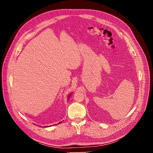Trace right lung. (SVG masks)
<instances>
[{"mask_svg":"<svg viewBox=\"0 0 153 153\" xmlns=\"http://www.w3.org/2000/svg\"><path fill=\"white\" fill-rule=\"evenodd\" d=\"M61 123H62V122H61ZM44 127H45V126H44Z\"/></svg>","mask_w":153,"mask_h":153,"instance_id":"obj_1","label":"right lung"}]
</instances>
